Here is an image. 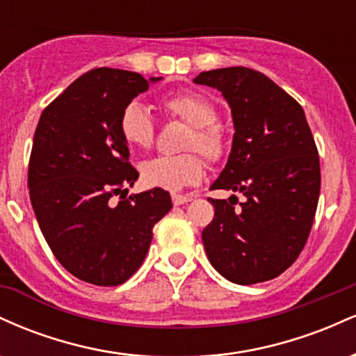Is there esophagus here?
Masks as SVG:
<instances>
[{
	"mask_svg": "<svg viewBox=\"0 0 356 356\" xmlns=\"http://www.w3.org/2000/svg\"><path fill=\"white\" fill-rule=\"evenodd\" d=\"M192 201L191 195H182V194H172V202L174 206H181V204H186Z\"/></svg>",
	"mask_w": 356,
	"mask_h": 356,
	"instance_id": "34e87169",
	"label": "esophagus"
}]
</instances>
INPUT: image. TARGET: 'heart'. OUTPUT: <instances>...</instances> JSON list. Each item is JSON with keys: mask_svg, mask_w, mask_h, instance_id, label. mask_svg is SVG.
Segmentation results:
<instances>
[{"mask_svg": "<svg viewBox=\"0 0 356 356\" xmlns=\"http://www.w3.org/2000/svg\"><path fill=\"white\" fill-rule=\"evenodd\" d=\"M159 107L167 118L187 125L181 140V149L186 152L157 155L145 161L140 175L147 186L179 191L197 184L204 175V159L199 152L212 165L226 161L231 140L224 125L216 120L218 108L209 99L197 92H179L162 99ZM118 130L127 144L136 149H150L157 136L152 115L137 102L122 110Z\"/></svg>", "mask_w": 356, "mask_h": 356, "instance_id": "b5f03b06", "label": "heart"}]
</instances>
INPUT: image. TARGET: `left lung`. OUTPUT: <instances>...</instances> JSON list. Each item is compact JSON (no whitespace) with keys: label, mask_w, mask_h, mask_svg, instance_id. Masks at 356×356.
<instances>
[{"label":"left lung","mask_w":356,"mask_h":356,"mask_svg":"<svg viewBox=\"0 0 356 356\" xmlns=\"http://www.w3.org/2000/svg\"><path fill=\"white\" fill-rule=\"evenodd\" d=\"M195 83L222 92L234 140L211 189L241 192L212 199L202 231L211 264L226 280L254 284L286 271L303 251L320 197V157L303 107L261 72L246 67L202 72Z\"/></svg>","instance_id":"left-lung-1"}]
</instances>
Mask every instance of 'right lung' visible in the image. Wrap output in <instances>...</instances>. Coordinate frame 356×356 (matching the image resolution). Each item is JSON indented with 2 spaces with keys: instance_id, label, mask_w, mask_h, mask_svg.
Returning a JSON list of instances; mask_svg holds the SVG:
<instances>
[{
  "instance_id": "right-lung-1",
  "label": "right lung",
  "mask_w": 356,
  "mask_h": 356,
  "mask_svg": "<svg viewBox=\"0 0 356 356\" xmlns=\"http://www.w3.org/2000/svg\"><path fill=\"white\" fill-rule=\"evenodd\" d=\"M147 87L140 73L95 68L47 105L36 125L28 164L31 206L53 254L85 283H125L144 263L154 226L172 207L159 187L127 195L138 172L118 118Z\"/></svg>"
}]
</instances>
